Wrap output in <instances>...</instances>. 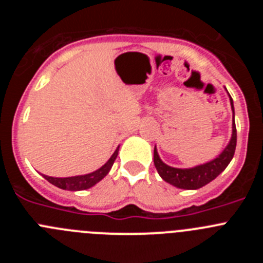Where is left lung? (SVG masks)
<instances>
[{
	"instance_id": "1",
	"label": "left lung",
	"mask_w": 263,
	"mask_h": 263,
	"mask_svg": "<svg viewBox=\"0 0 263 263\" xmlns=\"http://www.w3.org/2000/svg\"><path fill=\"white\" fill-rule=\"evenodd\" d=\"M229 99H231L232 111H233L232 138L227 145V147L222 150V153L217 158L204 164L191 167V168H176V167H171L168 164L163 163L159 155H158L157 147H154L155 168H157L158 174H159L160 178L163 179L164 182L175 185L178 188H182V190H197V188H201L203 185L212 182L213 179L217 178L227 168L228 164L231 163L232 158L234 155V150H236L237 130L236 124H234L233 100H232L231 95H229Z\"/></svg>"
}]
</instances>
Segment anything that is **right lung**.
Masks as SVG:
<instances>
[{"instance_id":"add662e5","label":"right lung","mask_w":263,"mask_h":263,"mask_svg":"<svg viewBox=\"0 0 263 263\" xmlns=\"http://www.w3.org/2000/svg\"><path fill=\"white\" fill-rule=\"evenodd\" d=\"M117 147L113 155L109 158V160L104 164L103 167H100L99 170L93 171L90 174H85V175H78V176H69V178H53V176L43 175L46 180L51 183V184L57 185V187L62 188V190H67V191H83V190H88V188L93 187L96 183H99L101 179L105 178L108 173L110 171L111 166L115 163L116 158L118 155Z\"/></svg>"}]
</instances>
